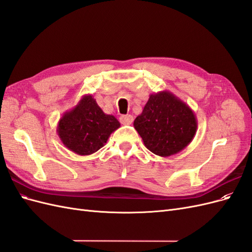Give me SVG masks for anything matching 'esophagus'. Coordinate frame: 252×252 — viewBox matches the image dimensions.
<instances>
[{
  "mask_svg": "<svg viewBox=\"0 0 252 252\" xmlns=\"http://www.w3.org/2000/svg\"><path fill=\"white\" fill-rule=\"evenodd\" d=\"M120 122L124 125H130L133 122V117L131 114H125V116H121Z\"/></svg>",
  "mask_w": 252,
  "mask_h": 252,
  "instance_id": "esophagus-1",
  "label": "esophagus"
}]
</instances>
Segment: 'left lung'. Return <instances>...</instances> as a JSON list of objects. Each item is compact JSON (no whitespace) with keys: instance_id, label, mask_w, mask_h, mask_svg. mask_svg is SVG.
<instances>
[{"instance_id":"obj_1","label":"left lung","mask_w":252,"mask_h":252,"mask_svg":"<svg viewBox=\"0 0 252 252\" xmlns=\"http://www.w3.org/2000/svg\"><path fill=\"white\" fill-rule=\"evenodd\" d=\"M134 129L152 154L167 158L179 154L191 143L197 130L193 110L168 90L151 94Z\"/></svg>"}]
</instances>
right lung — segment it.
<instances>
[{"mask_svg": "<svg viewBox=\"0 0 252 252\" xmlns=\"http://www.w3.org/2000/svg\"><path fill=\"white\" fill-rule=\"evenodd\" d=\"M120 126V122L105 113L93 95L85 94L63 113L57 132L68 149L79 156H89L101 149Z\"/></svg>", "mask_w": 252, "mask_h": 252, "instance_id": "add662e5", "label": "right lung"}]
</instances>
